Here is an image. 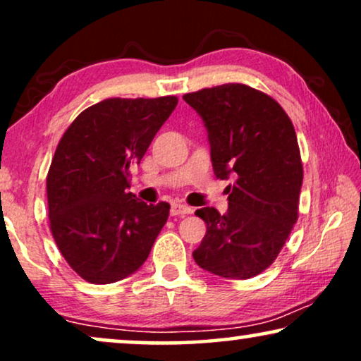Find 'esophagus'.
Here are the masks:
<instances>
[{"instance_id":"34e87169","label":"esophagus","mask_w":361,"mask_h":361,"mask_svg":"<svg viewBox=\"0 0 361 361\" xmlns=\"http://www.w3.org/2000/svg\"><path fill=\"white\" fill-rule=\"evenodd\" d=\"M194 209L189 205H184V204H172L171 207V215L176 216V215H187V214H192Z\"/></svg>"}]
</instances>
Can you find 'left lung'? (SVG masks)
<instances>
[{
  "label": "left lung",
  "mask_w": 361,
  "mask_h": 361,
  "mask_svg": "<svg viewBox=\"0 0 361 361\" xmlns=\"http://www.w3.org/2000/svg\"><path fill=\"white\" fill-rule=\"evenodd\" d=\"M184 100L209 131L212 166L228 185V212L197 210L207 233L195 263L226 279L268 269L299 216L302 161L293 121L274 98L243 83L202 88Z\"/></svg>",
  "instance_id": "1"
}]
</instances>
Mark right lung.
<instances>
[{
    "mask_svg": "<svg viewBox=\"0 0 361 361\" xmlns=\"http://www.w3.org/2000/svg\"><path fill=\"white\" fill-rule=\"evenodd\" d=\"M177 102L106 98L59 141L47 172L49 221L68 266L88 283L110 284L140 269L166 225L171 205H147L128 187L131 164H140Z\"/></svg>",
    "mask_w": 361,
    "mask_h": 361,
    "instance_id": "1",
    "label": "right lung"
}]
</instances>
